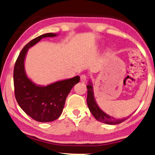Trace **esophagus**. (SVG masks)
I'll return each mask as SVG.
<instances>
[{"label": "esophagus", "instance_id": "1", "mask_svg": "<svg viewBox=\"0 0 155 155\" xmlns=\"http://www.w3.org/2000/svg\"><path fill=\"white\" fill-rule=\"evenodd\" d=\"M87 81V76L85 75H82L81 76H80V82H86Z\"/></svg>", "mask_w": 155, "mask_h": 155}]
</instances>
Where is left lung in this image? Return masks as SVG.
I'll list each match as a JSON object with an SVG mask.
<instances>
[{
    "instance_id": "8db88e82",
    "label": "left lung",
    "mask_w": 155,
    "mask_h": 155,
    "mask_svg": "<svg viewBox=\"0 0 155 155\" xmlns=\"http://www.w3.org/2000/svg\"><path fill=\"white\" fill-rule=\"evenodd\" d=\"M87 104L88 105V107L90 110L91 113L92 114L93 116L95 117L96 120L99 122H101L103 123L107 124H118L124 122L127 119H119V120H116L115 118L113 117L107 115L101 109L98 107L96 103L95 98H94V89L92 86V83L91 81L89 82V84L87 86Z\"/></svg>"
}]
</instances>
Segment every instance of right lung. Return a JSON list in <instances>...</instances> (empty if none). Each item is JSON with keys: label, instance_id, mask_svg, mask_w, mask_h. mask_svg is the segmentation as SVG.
Returning <instances> with one entry per match:
<instances>
[{"label": "right lung", "instance_id": "add662e5", "mask_svg": "<svg viewBox=\"0 0 155 155\" xmlns=\"http://www.w3.org/2000/svg\"><path fill=\"white\" fill-rule=\"evenodd\" d=\"M57 35V33H45L29 42L20 52L14 68L15 95L18 104L29 117L40 122H52L59 117L68 94L80 81L79 76H75L40 86L26 75L24 61L28 49L44 38Z\"/></svg>", "mask_w": 155, "mask_h": 155}]
</instances>
